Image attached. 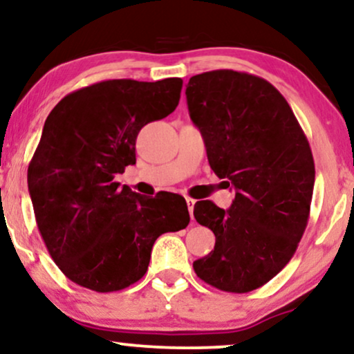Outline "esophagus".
I'll return each mask as SVG.
<instances>
[{
  "mask_svg": "<svg viewBox=\"0 0 354 354\" xmlns=\"http://www.w3.org/2000/svg\"><path fill=\"white\" fill-rule=\"evenodd\" d=\"M195 203H196V201H195L194 198H187V206H188V211H190L192 223L195 221V218H194V208H195Z\"/></svg>",
  "mask_w": 354,
  "mask_h": 354,
  "instance_id": "1",
  "label": "esophagus"
}]
</instances>
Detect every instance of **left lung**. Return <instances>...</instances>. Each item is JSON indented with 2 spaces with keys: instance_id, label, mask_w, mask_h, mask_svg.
<instances>
[{
  "instance_id": "1",
  "label": "left lung",
  "mask_w": 354,
  "mask_h": 354,
  "mask_svg": "<svg viewBox=\"0 0 354 354\" xmlns=\"http://www.w3.org/2000/svg\"><path fill=\"white\" fill-rule=\"evenodd\" d=\"M185 94L211 169L236 188L229 209L195 205L216 244L194 270L221 291H254L286 267L306 231L315 180L309 141L286 99L259 76L201 73Z\"/></svg>"
}]
</instances>
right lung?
I'll list each match as a JSON object with an SVG mask.
<instances>
[{
  "instance_id": "obj_1",
  "label": "right lung",
  "mask_w": 354,
  "mask_h": 354,
  "mask_svg": "<svg viewBox=\"0 0 354 354\" xmlns=\"http://www.w3.org/2000/svg\"><path fill=\"white\" fill-rule=\"evenodd\" d=\"M182 82L100 81L65 95L45 120L27 183L40 236L73 283L128 288L145 277L156 239L190 223L182 196L143 198L115 182L136 162L141 128L176 110Z\"/></svg>"
}]
</instances>
